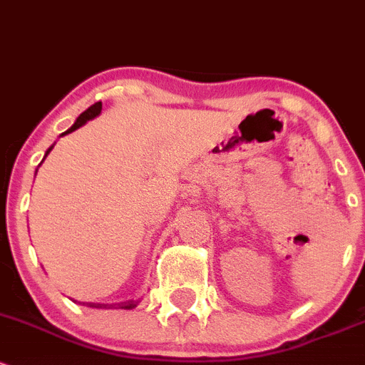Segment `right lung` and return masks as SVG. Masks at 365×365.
<instances>
[{
  "instance_id": "1",
  "label": "right lung",
  "mask_w": 365,
  "mask_h": 365,
  "mask_svg": "<svg viewBox=\"0 0 365 365\" xmlns=\"http://www.w3.org/2000/svg\"><path fill=\"white\" fill-rule=\"evenodd\" d=\"M100 112H101V101H96L95 105H91V107H89L88 110H86V112H82V114L78 115L77 123H75V125L71 126L70 130L66 131V133H70V131L77 130V128H81L82 125H86V123H88L89 119L96 118V115H98ZM48 151H51V149H48ZM48 151H47V153H48ZM135 306H137V302H135V300H133V302H126V304H123L121 307H125V309H131V307H135ZM95 307H96V306H95Z\"/></svg>"
}]
</instances>
